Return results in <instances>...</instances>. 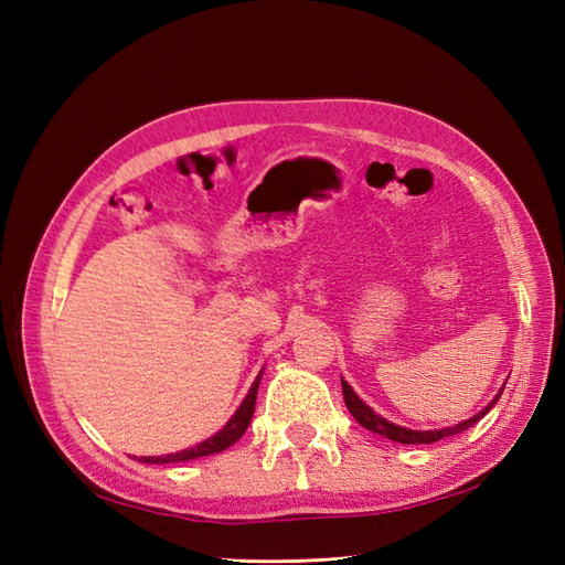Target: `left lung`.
Listing matches in <instances>:
<instances>
[{
	"instance_id": "1",
	"label": "left lung",
	"mask_w": 565,
	"mask_h": 565,
	"mask_svg": "<svg viewBox=\"0 0 565 565\" xmlns=\"http://www.w3.org/2000/svg\"><path fill=\"white\" fill-rule=\"evenodd\" d=\"M502 388H505V386H502ZM502 388L498 391L495 398L483 407L481 413H476L473 417L463 419V423H459V425L441 427V429H407V427H401V425H393L391 419L381 417L379 413L371 411V407L354 393V388L350 386V383H347V381L342 379L344 405H347V411L352 413V417L356 419V423L362 425V427H366L369 431H374V435H381V437H386V439H391V441H398V444H431V441H439V439H444V437L459 435V431H463V429H468V427H473V425L478 423V419H481L483 415L490 413V407H493V405L498 403L500 395H502Z\"/></svg>"
}]
</instances>
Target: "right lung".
Masks as SVG:
<instances>
[{
	"label": "right lung",
	"instance_id": "obj_1",
	"mask_svg": "<svg viewBox=\"0 0 565 565\" xmlns=\"http://www.w3.org/2000/svg\"><path fill=\"white\" fill-rule=\"evenodd\" d=\"M264 369L257 374L255 383H252L245 401L239 403V407L235 411V415L227 419L223 425L221 431H215L213 437H209L206 441L196 444V447H189L182 451H174V454H167V456H140L138 461L142 463H179V461H191V459H201V456H211V454H221L225 451L231 444H235L239 437L245 435V429L252 423V415H255V403H257V388H259V381H262Z\"/></svg>",
	"mask_w": 565,
	"mask_h": 565
}]
</instances>
